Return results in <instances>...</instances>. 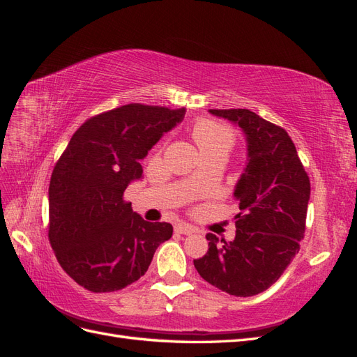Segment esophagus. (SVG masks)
<instances>
[{
    "label": "esophagus",
    "instance_id": "34e87169",
    "mask_svg": "<svg viewBox=\"0 0 357 357\" xmlns=\"http://www.w3.org/2000/svg\"><path fill=\"white\" fill-rule=\"evenodd\" d=\"M174 231H176L177 234H181V235H192L193 232H195V229H193L192 226H189V225H186V223L177 225L176 228H174Z\"/></svg>",
    "mask_w": 357,
    "mask_h": 357
}]
</instances>
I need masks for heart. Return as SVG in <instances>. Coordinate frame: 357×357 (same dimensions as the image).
<instances>
[{"label": "heart", "instance_id": "heart-1", "mask_svg": "<svg viewBox=\"0 0 357 357\" xmlns=\"http://www.w3.org/2000/svg\"><path fill=\"white\" fill-rule=\"evenodd\" d=\"M192 137L198 144L201 153H228L235 142L234 131L228 125L210 121V119H201V121L193 125Z\"/></svg>", "mask_w": 357, "mask_h": 357}]
</instances>
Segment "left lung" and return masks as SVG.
<instances>
[{
  "label": "left lung",
  "mask_w": 357,
  "mask_h": 357,
  "mask_svg": "<svg viewBox=\"0 0 357 357\" xmlns=\"http://www.w3.org/2000/svg\"><path fill=\"white\" fill-rule=\"evenodd\" d=\"M238 125L245 137L247 162L234 198L235 238L207 234L208 252L195 259L199 275L235 296H253L282 277L304 238L310 178L283 128L245 109L208 110Z\"/></svg>",
  "instance_id": "obj_1"
}]
</instances>
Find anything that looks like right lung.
<instances>
[{
    "label": "right lung",
    "mask_w": 357,
    "mask_h": 357,
    "mask_svg": "<svg viewBox=\"0 0 357 357\" xmlns=\"http://www.w3.org/2000/svg\"><path fill=\"white\" fill-rule=\"evenodd\" d=\"M185 109L128 104L86 121L56 162L49 186V241L59 265L95 294L144 275L172 226L147 222L123 201L144 159Z\"/></svg>",
    "instance_id": "add662e5"
}]
</instances>
